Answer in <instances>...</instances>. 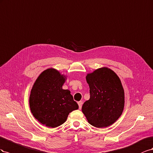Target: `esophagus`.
<instances>
[{
    "instance_id": "1",
    "label": "esophagus",
    "mask_w": 153,
    "mask_h": 153,
    "mask_svg": "<svg viewBox=\"0 0 153 153\" xmlns=\"http://www.w3.org/2000/svg\"><path fill=\"white\" fill-rule=\"evenodd\" d=\"M78 105H79V110H81V107H82V101L78 102Z\"/></svg>"
}]
</instances>
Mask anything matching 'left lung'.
<instances>
[{
    "label": "left lung",
    "mask_w": 153,
    "mask_h": 153,
    "mask_svg": "<svg viewBox=\"0 0 153 153\" xmlns=\"http://www.w3.org/2000/svg\"><path fill=\"white\" fill-rule=\"evenodd\" d=\"M90 97L84 102L82 111L88 123L103 128L112 125L123 113L125 96L117 74L106 67L86 74Z\"/></svg>",
    "instance_id": "1"
}]
</instances>
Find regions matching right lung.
<instances>
[{
  "label": "right lung",
  "mask_w": 153,
  "mask_h": 153,
  "mask_svg": "<svg viewBox=\"0 0 153 153\" xmlns=\"http://www.w3.org/2000/svg\"><path fill=\"white\" fill-rule=\"evenodd\" d=\"M67 76L57 69L43 71L32 87L29 106L33 115L41 124L54 128L67 120L68 114L79 108L71 91L63 89Z\"/></svg>",
  "instance_id": "right-lung-1"
}]
</instances>
